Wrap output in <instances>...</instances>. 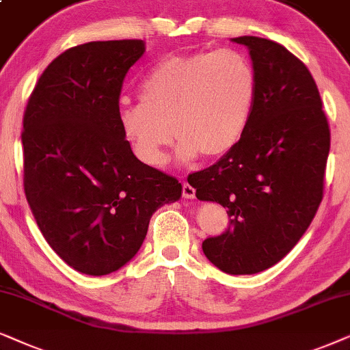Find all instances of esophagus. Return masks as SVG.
Returning <instances> with one entry per match:
<instances>
[{
  "label": "esophagus",
  "mask_w": 350,
  "mask_h": 350,
  "mask_svg": "<svg viewBox=\"0 0 350 350\" xmlns=\"http://www.w3.org/2000/svg\"><path fill=\"white\" fill-rule=\"evenodd\" d=\"M183 197L184 198H195V189L189 183L183 184Z\"/></svg>",
  "instance_id": "esophagus-1"
}]
</instances>
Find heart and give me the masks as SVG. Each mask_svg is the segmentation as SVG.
<instances>
[{
	"mask_svg": "<svg viewBox=\"0 0 350 350\" xmlns=\"http://www.w3.org/2000/svg\"><path fill=\"white\" fill-rule=\"evenodd\" d=\"M258 75L237 49L174 55L153 67L141 86V104H121L118 123L133 152L148 166H161L172 134L178 160L203 152L229 153L245 136L253 115Z\"/></svg>",
	"mask_w": 350,
	"mask_h": 350,
	"instance_id": "obj_1",
	"label": "heart"
}]
</instances>
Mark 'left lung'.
I'll return each mask as SVG.
<instances>
[{
  "instance_id": "obj_1",
  "label": "left lung",
  "mask_w": 350,
  "mask_h": 350,
  "mask_svg": "<svg viewBox=\"0 0 350 350\" xmlns=\"http://www.w3.org/2000/svg\"><path fill=\"white\" fill-rule=\"evenodd\" d=\"M232 41L248 48L258 75L253 115L241 141L187 180L230 217L229 229L203 241L204 256L222 272L251 275L285 258L310 226L323 198L329 126L314 78L285 46Z\"/></svg>"
}]
</instances>
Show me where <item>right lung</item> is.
Segmentation results:
<instances>
[{"mask_svg": "<svg viewBox=\"0 0 350 350\" xmlns=\"http://www.w3.org/2000/svg\"><path fill=\"white\" fill-rule=\"evenodd\" d=\"M142 40L91 41L48 65L23 115V189L41 234L70 267L107 275L129 262L152 214L183 185L146 165L118 123Z\"/></svg>", "mask_w": 350, "mask_h": 350, "instance_id": "obj_1", "label": "right lung"}]
</instances>
